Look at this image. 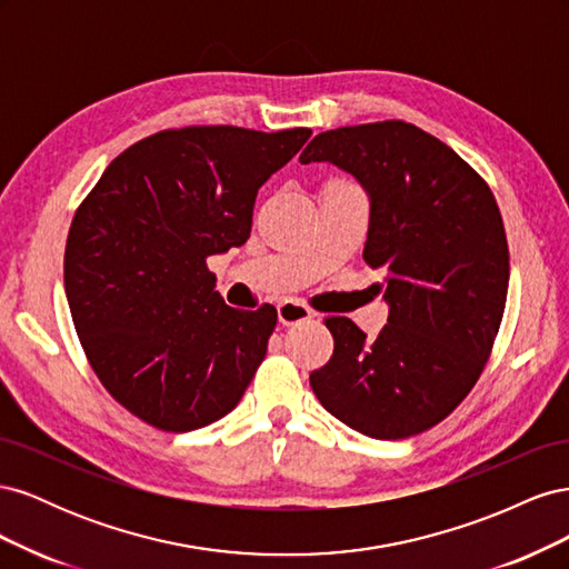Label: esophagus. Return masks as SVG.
<instances>
[{"instance_id": "obj_1", "label": "esophagus", "mask_w": 569, "mask_h": 569, "mask_svg": "<svg viewBox=\"0 0 569 569\" xmlns=\"http://www.w3.org/2000/svg\"><path fill=\"white\" fill-rule=\"evenodd\" d=\"M316 313L311 311V308H306L303 303H299V301H282L280 306H278V320H280V325H299V322H306V320H311Z\"/></svg>"}]
</instances>
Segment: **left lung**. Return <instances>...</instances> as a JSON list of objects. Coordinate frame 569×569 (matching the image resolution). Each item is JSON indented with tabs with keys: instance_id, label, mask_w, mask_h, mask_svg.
I'll list each match as a JSON object with an SVG mask.
<instances>
[{
	"instance_id": "left-lung-1",
	"label": "left lung",
	"mask_w": 569,
	"mask_h": 569,
	"mask_svg": "<svg viewBox=\"0 0 569 569\" xmlns=\"http://www.w3.org/2000/svg\"><path fill=\"white\" fill-rule=\"evenodd\" d=\"M301 163H332L370 199L366 263L389 306L368 341L327 318L335 353L311 372L318 401L372 439H406L468 396L501 327L510 258L489 184L425 130L385 120L320 132Z\"/></svg>"
}]
</instances>
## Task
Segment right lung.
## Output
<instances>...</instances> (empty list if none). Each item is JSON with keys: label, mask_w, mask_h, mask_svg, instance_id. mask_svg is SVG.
I'll use <instances>...</instances> for the list:
<instances>
[{"label": "right lung", "mask_w": 569, "mask_h": 569, "mask_svg": "<svg viewBox=\"0 0 569 569\" xmlns=\"http://www.w3.org/2000/svg\"><path fill=\"white\" fill-rule=\"evenodd\" d=\"M311 130H163L116 157L80 203L63 256L66 299L101 385L163 432L239 403L278 322L222 301L206 258L242 247L261 184Z\"/></svg>", "instance_id": "add662e5"}]
</instances>
